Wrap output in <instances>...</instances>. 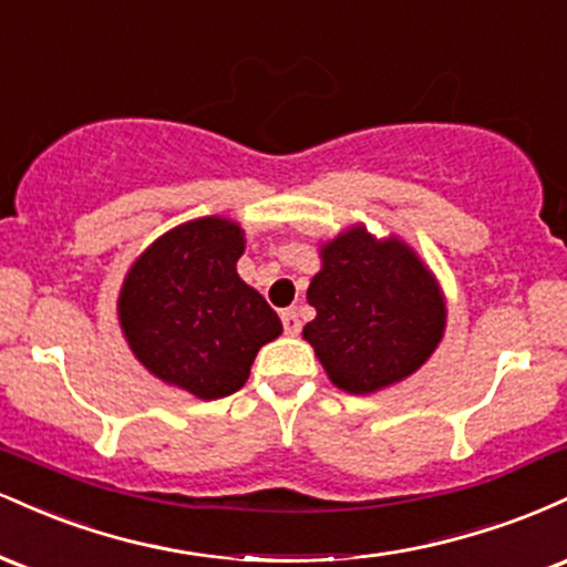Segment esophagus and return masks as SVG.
I'll return each mask as SVG.
<instances>
[{
    "instance_id": "obj_1",
    "label": "esophagus",
    "mask_w": 567,
    "mask_h": 567,
    "mask_svg": "<svg viewBox=\"0 0 567 567\" xmlns=\"http://www.w3.org/2000/svg\"><path fill=\"white\" fill-rule=\"evenodd\" d=\"M282 328L288 336L301 333V317H298V309H285L282 311Z\"/></svg>"
}]
</instances>
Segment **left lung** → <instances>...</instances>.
Segmentation results:
<instances>
[{"label":"left lung","mask_w":567,"mask_h":567,"mask_svg":"<svg viewBox=\"0 0 567 567\" xmlns=\"http://www.w3.org/2000/svg\"><path fill=\"white\" fill-rule=\"evenodd\" d=\"M306 298L317 317L303 338L330 381L351 394L419 370L445 330V301L426 266L400 239L375 243L362 226L322 247Z\"/></svg>","instance_id":"1"}]
</instances>
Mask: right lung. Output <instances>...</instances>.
<instances>
[{
	"label": "right lung",
	"instance_id": "right-lung-1",
	"mask_svg": "<svg viewBox=\"0 0 567 567\" xmlns=\"http://www.w3.org/2000/svg\"><path fill=\"white\" fill-rule=\"evenodd\" d=\"M243 229L199 218L167 231L135 261L120 322L135 357L199 400L243 389L264 343L282 333L277 311L237 275Z\"/></svg>",
	"mask_w": 567,
	"mask_h": 567
}]
</instances>
